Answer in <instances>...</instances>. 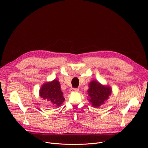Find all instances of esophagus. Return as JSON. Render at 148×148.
<instances>
[{
  "instance_id": "esophagus-1",
  "label": "esophagus",
  "mask_w": 148,
  "mask_h": 148,
  "mask_svg": "<svg viewBox=\"0 0 148 148\" xmlns=\"http://www.w3.org/2000/svg\"><path fill=\"white\" fill-rule=\"evenodd\" d=\"M70 91L71 92H78L79 90L78 88H70Z\"/></svg>"
}]
</instances>
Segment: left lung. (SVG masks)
Masks as SVG:
<instances>
[{
	"label": "left lung",
	"mask_w": 148,
	"mask_h": 148,
	"mask_svg": "<svg viewBox=\"0 0 148 148\" xmlns=\"http://www.w3.org/2000/svg\"><path fill=\"white\" fill-rule=\"evenodd\" d=\"M88 100L92 107L99 108L105 104L112 93V88L102 85L97 80L91 81L88 84Z\"/></svg>",
	"instance_id": "8db88e82"
}]
</instances>
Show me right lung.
Returning <instances> with one entry per match:
<instances>
[{
    "instance_id": "obj_1",
    "label": "right lung",
    "mask_w": 148,
    "mask_h": 148,
    "mask_svg": "<svg viewBox=\"0 0 148 148\" xmlns=\"http://www.w3.org/2000/svg\"><path fill=\"white\" fill-rule=\"evenodd\" d=\"M39 95L53 107L60 106L65 100L61 90L60 83L56 79L44 83L40 88Z\"/></svg>"
}]
</instances>
